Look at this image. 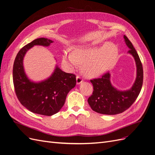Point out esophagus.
I'll list each match as a JSON object with an SVG mask.
<instances>
[{
	"instance_id": "1",
	"label": "esophagus",
	"mask_w": 155,
	"mask_h": 155,
	"mask_svg": "<svg viewBox=\"0 0 155 155\" xmlns=\"http://www.w3.org/2000/svg\"><path fill=\"white\" fill-rule=\"evenodd\" d=\"M83 81V79L81 78V77L80 76H77V77H76L77 85H79V84H81Z\"/></svg>"
}]
</instances>
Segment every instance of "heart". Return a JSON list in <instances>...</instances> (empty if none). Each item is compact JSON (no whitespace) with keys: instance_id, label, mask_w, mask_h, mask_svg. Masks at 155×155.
<instances>
[{"instance_id":"1","label":"heart","mask_w":155,"mask_h":155,"mask_svg":"<svg viewBox=\"0 0 155 155\" xmlns=\"http://www.w3.org/2000/svg\"><path fill=\"white\" fill-rule=\"evenodd\" d=\"M119 50L112 43H106L96 47H79L74 52L66 49L62 54V64L69 70L83 64V72L89 78L98 76L113 66L118 58Z\"/></svg>"}]
</instances>
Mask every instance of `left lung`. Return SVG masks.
<instances>
[{
  "label": "left lung",
  "instance_id": "obj_1",
  "mask_svg": "<svg viewBox=\"0 0 155 155\" xmlns=\"http://www.w3.org/2000/svg\"><path fill=\"white\" fill-rule=\"evenodd\" d=\"M124 38L133 55L137 66V78L129 90L120 91L112 85L110 74L107 72L101 78L91 80L94 87L93 93L88 97V103L91 109L97 113L114 115L121 113L133 105L141 91L143 84V67L139 55L131 42L125 35Z\"/></svg>",
  "mask_w": 155,
  "mask_h": 155
}]
</instances>
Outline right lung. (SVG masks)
Instances as JSON below:
<instances>
[{
  "instance_id": "add662e5",
  "label": "right lung",
  "mask_w": 155,
  "mask_h": 155,
  "mask_svg": "<svg viewBox=\"0 0 155 155\" xmlns=\"http://www.w3.org/2000/svg\"><path fill=\"white\" fill-rule=\"evenodd\" d=\"M53 41L38 38L25 46L18 51L13 68V81L18 100L28 110L35 114L51 116L64 105L70 91L76 85V76L62 71L56 65L53 73L47 79L35 82L28 78L23 60L34 46H49Z\"/></svg>"
}]
</instances>
